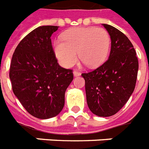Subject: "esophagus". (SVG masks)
I'll use <instances>...</instances> for the list:
<instances>
[{
  "label": "esophagus",
  "instance_id": "34e87169",
  "mask_svg": "<svg viewBox=\"0 0 149 149\" xmlns=\"http://www.w3.org/2000/svg\"><path fill=\"white\" fill-rule=\"evenodd\" d=\"M73 74H74V77L79 76L81 74L80 72H79V71H76V70H74V71H73Z\"/></svg>",
  "mask_w": 149,
  "mask_h": 149
}]
</instances>
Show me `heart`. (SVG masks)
Returning a JSON list of instances; mask_svg holds the SVG:
<instances>
[{
  "instance_id": "1",
  "label": "heart",
  "mask_w": 149,
  "mask_h": 149,
  "mask_svg": "<svg viewBox=\"0 0 149 149\" xmlns=\"http://www.w3.org/2000/svg\"><path fill=\"white\" fill-rule=\"evenodd\" d=\"M111 45L110 35L104 28L74 27L65 31L61 41H56L54 49L61 65L71 67L78 55L89 68L100 65L108 56Z\"/></svg>"
}]
</instances>
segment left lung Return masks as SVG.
Returning <instances> with one entry per match:
<instances>
[{
  "mask_svg": "<svg viewBox=\"0 0 149 149\" xmlns=\"http://www.w3.org/2000/svg\"><path fill=\"white\" fill-rule=\"evenodd\" d=\"M110 35L111 46L108 60L88 73L85 81L88 106L100 117H109L125 104L135 90L139 61L129 39L119 30L103 24Z\"/></svg>",
  "mask_w": 149,
  "mask_h": 149,
  "instance_id": "1",
  "label": "left lung"
}]
</instances>
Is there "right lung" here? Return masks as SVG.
<instances>
[{
    "label": "right lung",
    "instance_id": "right-lung-1",
    "mask_svg": "<svg viewBox=\"0 0 149 149\" xmlns=\"http://www.w3.org/2000/svg\"><path fill=\"white\" fill-rule=\"evenodd\" d=\"M58 26H41L17 46L10 68L12 90L27 112L40 119L58 115L65 105L71 69L58 65L51 37Z\"/></svg>",
    "mask_w": 149,
    "mask_h": 149
}]
</instances>
